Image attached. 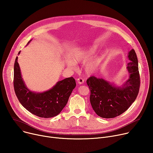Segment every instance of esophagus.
Returning a JSON list of instances; mask_svg holds the SVG:
<instances>
[{
	"label": "esophagus",
	"instance_id": "esophagus-1",
	"mask_svg": "<svg viewBox=\"0 0 153 153\" xmlns=\"http://www.w3.org/2000/svg\"><path fill=\"white\" fill-rule=\"evenodd\" d=\"M84 82H85V80H84L83 78H78L77 79V83H78L79 85L83 84V83H84Z\"/></svg>",
	"mask_w": 153,
	"mask_h": 153
}]
</instances>
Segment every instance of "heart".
I'll list each match as a JSON object with an SVG mask.
<instances>
[{
    "label": "heart",
    "instance_id": "heart-1",
    "mask_svg": "<svg viewBox=\"0 0 153 153\" xmlns=\"http://www.w3.org/2000/svg\"><path fill=\"white\" fill-rule=\"evenodd\" d=\"M97 53L94 46H89L85 48H77L75 50L71 55L72 60L67 61V65L71 68L76 67V63L85 62L94 56ZM101 62L100 57H95L87 61L84 65V70L86 74L90 75L94 73L98 69Z\"/></svg>",
    "mask_w": 153,
    "mask_h": 153
}]
</instances>
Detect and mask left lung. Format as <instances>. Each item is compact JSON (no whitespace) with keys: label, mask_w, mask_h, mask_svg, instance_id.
Wrapping results in <instances>:
<instances>
[{"label":"left lung","mask_w":153,"mask_h":153,"mask_svg":"<svg viewBox=\"0 0 153 153\" xmlns=\"http://www.w3.org/2000/svg\"><path fill=\"white\" fill-rule=\"evenodd\" d=\"M130 62L127 70L128 79L123 85L116 86L102 78L91 76L87 85L91 90L90 102L96 113L103 118H113L125 112L135 100L140 89V80L137 54L134 50L128 53Z\"/></svg>","instance_id":"left-lung-1"}]
</instances>
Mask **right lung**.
I'll return each instance as SVG.
<instances>
[{
  "mask_svg": "<svg viewBox=\"0 0 153 153\" xmlns=\"http://www.w3.org/2000/svg\"><path fill=\"white\" fill-rule=\"evenodd\" d=\"M19 53L20 51L18 54ZM13 85L16 97L23 107L34 115L48 118L59 114L65 107L76 86V82L73 77H69L58 81L48 91L43 92L30 91L22 78L16 57L14 64Z\"/></svg>",
  "mask_w": 153,
  "mask_h": 153,
  "instance_id": "right-lung-1",
  "label": "right lung"
}]
</instances>
